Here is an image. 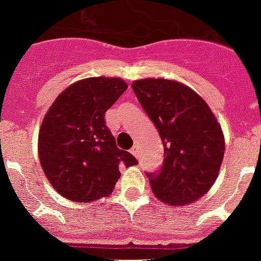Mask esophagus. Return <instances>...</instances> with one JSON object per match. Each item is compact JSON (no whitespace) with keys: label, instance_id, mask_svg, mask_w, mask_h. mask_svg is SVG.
<instances>
[{"label":"esophagus","instance_id":"obj_1","mask_svg":"<svg viewBox=\"0 0 261 261\" xmlns=\"http://www.w3.org/2000/svg\"><path fill=\"white\" fill-rule=\"evenodd\" d=\"M130 152H131V153H133V155L136 156V158H138V146H137V145L133 146Z\"/></svg>","mask_w":261,"mask_h":261}]
</instances>
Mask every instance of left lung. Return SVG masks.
<instances>
[{
	"instance_id": "left-lung-1",
	"label": "left lung",
	"mask_w": 261,
	"mask_h": 261,
	"mask_svg": "<svg viewBox=\"0 0 261 261\" xmlns=\"http://www.w3.org/2000/svg\"><path fill=\"white\" fill-rule=\"evenodd\" d=\"M131 88L163 141V165L146 173L155 196L174 206L199 199L217 178L225 149L213 112L194 90L173 80L142 79Z\"/></svg>"
}]
</instances>
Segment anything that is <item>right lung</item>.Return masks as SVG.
Listing matches in <instances>:
<instances>
[{
    "instance_id": "add662e5",
    "label": "right lung",
    "mask_w": 261,
    "mask_h": 261,
    "mask_svg": "<svg viewBox=\"0 0 261 261\" xmlns=\"http://www.w3.org/2000/svg\"><path fill=\"white\" fill-rule=\"evenodd\" d=\"M127 90L117 77H90L61 92L40 127L38 156L48 181L73 202L108 196L120 177L119 166L138 165L116 146L105 112Z\"/></svg>"
}]
</instances>
